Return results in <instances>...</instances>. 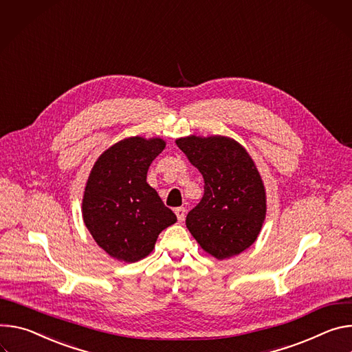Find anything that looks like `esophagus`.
<instances>
[{"mask_svg": "<svg viewBox=\"0 0 352 352\" xmlns=\"http://www.w3.org/2000/svg\"><path fill=\"white\" fill-rule=\"evenodd\" d=\"M175 214H176V217H177L179 222H183L184 218H186V208H184V207H179V208L175 210Z\"/></svg>", "mask_w": 352, "mask_h": 352, "instance_id": "1", "label": "esophagus"}]
</instances>
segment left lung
<instances>
[{
    "mask_svg": "<svg viewBox=\"0 0 352 352\" xmlns=\"http://www.w3.org/2000/svg\"><path fill=\"white\" fill-rule=\"evenodd\" d=\"M176 144L204 177V196L187 214V229L218 260L241 254L256 242L267 211L265 188L252 156L222 135H190Z\"/></svg>",
    "mask_w": 352,
    "mask_h": 352,
    "instance_id": "obj_1",
    "label": "left lung"
}]
</instances>
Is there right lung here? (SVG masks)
<instances>
[{"mask_svg":"<svg viewBox=\"0 0 352 352\" xmlns=\"http://www.w3.org/2000/svg\"><path fill=\"white\" fill-rule=\"evenodd\" d=\"M166 142L130 137L107 148L95 162L82 199V218L95 242L113 258L146 257L160 233L177 221L146 172Z\"/></svg>","mask_w":352,"mask_h":352,"instance_id":"right-lung-1","label":"right lung"}]
</instances>
